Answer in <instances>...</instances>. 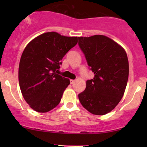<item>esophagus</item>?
Masks as SVG:
<instances>
[{
  "instance_id": "obj_1",
  "label": "esophagus",
  "mask_w": 147,
  "mask_h": 147,
  "mask_svg": "<svg viewBox=\"0 0 147 147\" xmlns=\"http://www.w3.org/2000/svg\"><path fill=\"white\" fill-rule=\"evenodd\" d=\"M74 83H75V80H73V79H70V84H73Z\"/></svg>"
}]
</instances>
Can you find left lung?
Instances as JSON below:
<instances>
[{
    "mask_svg": "<svg viewBox=\"0 0 147 147\" xmlns=\"http://www.w3.org/2000/svg\"><path fill=\"white\" fill-rule=\"evenodd\" d=\"M78 45L94 78L79 94V102L97 115L111 112L122 98L129 78V61L125 50L103 35L78 37Z\"/></svg>",
    "mask_w": 147,
    "mask_h": 147,
    "instance_id": "left-lung-1",
    "label": "left lung"
}]
</instances>
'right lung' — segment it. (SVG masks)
Instances as JSON below:
<instances>
[{"instance_id": "add662e5", "label": "right lung", "mask_w": 147, "mask_h": 147, "mask_svg": "<svg viewBox=\"0 0 147 147\" xmlns=\"http://www.w3.org/2000/svg\"><path fill=\"white\" fill-rule=\"evenodd\" d=\"M77 38L50 32L36 37L25 47L20 60L18 82L22 95L33 110L46 113L59 104L70 80L57 72L61 61L75 46Z\"/></svg>"}]
</instances>
